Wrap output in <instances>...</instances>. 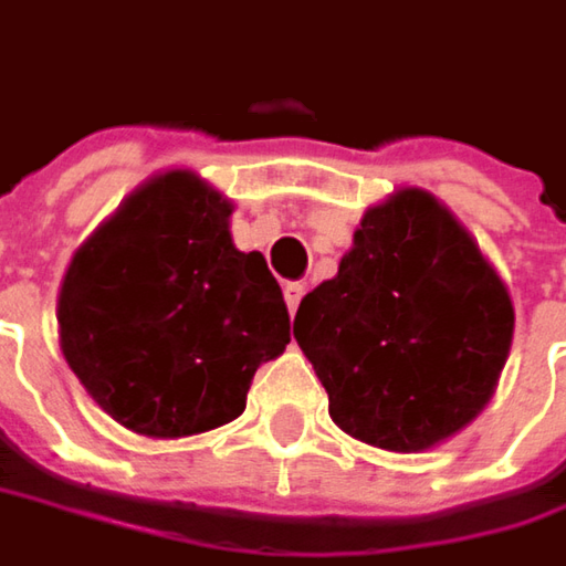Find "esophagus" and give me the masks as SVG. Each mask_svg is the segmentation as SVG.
Instances as JSON below:
<instances>
[{
    "label": "esophagus",
    "mask_w": 566,
    "mask_h": 566,
    "mask_svg": "<svg viewBox=\"0 0 566 566\" xmlns=\"http://www.w3.org/2000/svg\"><path fill=\"white\" fill-rule=\"evenodd\" d=\"M302 295H305V286H302V283H283V298H286V308H290V314H295L298 302H302Z\"/></svg>",
    "instance_id": "1"
}]
</instances>
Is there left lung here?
<instances>
[{"label":"left lung","instance_id":"8db88e82","mask_svg":"<svg viewBox=\"0 0 566 566\" xmlns=\"http://www.w3.org/2000/svg\"><path fill=\"white\" fill-rule=\"evenodd\" d=\"M295 343L329 417L382 451H427L489 405L514 305L476 239L433 192L401 186L364 211L333 280L295 311Z\"/></svg>","mask_w":566,"mask_h":566}]
</instances>
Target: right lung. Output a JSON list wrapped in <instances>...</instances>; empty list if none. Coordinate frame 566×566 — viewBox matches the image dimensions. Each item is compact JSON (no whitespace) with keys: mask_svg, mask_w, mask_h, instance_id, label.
<instances>
[{"mask_svg":"<svg viewBox=\"0 0 566 566\" xmlns=\"http://www.w3.org/2000/svg\"><path fill=\"white\" fill-rule=\"evenodd\" d=\"M233 202L196 170L136 186L80 245L59 292L64 361L120 427L208 433L245 411L255 370L290 343L261 252L230 237Z\"/></svg>","mask_w":566,"mask_h":566,"instance_id":"1","label":"right lung"}]
</instances>
